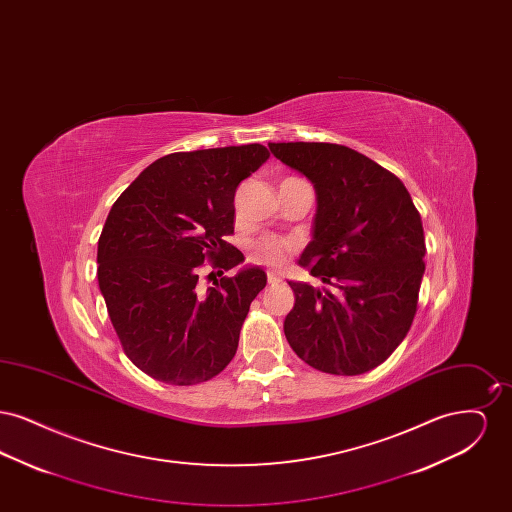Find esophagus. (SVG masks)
<instances>
[{"label":"esophagus","instance_id":"34e87169","mask_svg":"<svg viewBox=\"0 0 512 512\" xmlns=\"http://www.w3.org/2000/svg\"><path fill=\"white\" fill-rule=\"evenodd\" d=\"M267 280L270 286H274V284H280V282H282V276H280V274H276V272H272V270H268Z\"/></svg>","mask_w":512,"mask_h":512}]
</instances>
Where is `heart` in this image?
<instances>
[{"label":"heart","instance_id":"obj_1","mask_svg":"<svg viewBox=\"0 0 512 512\" xmlns=\"http://www.w3.org/2000/svg\"><path fill=\"white\" fill-rule=\"evenodd\" d=\"M297 251V245L288 238L263 236L249 245V259L268 268H282Z\"/></svg>","mask_w":512,"mask_h":512}]
</instances>
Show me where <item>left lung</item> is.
I'll return each mask as SVG.
<instances>
[{
  "label": "left lung",
  "mask_w": 512,
  "mask_h": 512,
  "mask_svg": "<svg viewBox=\"0 0 512 512\" xmlns=\"http://www.w3.org/2000/svg\"><path fill=\"white\" fill-rule=\"evenodd\" d=\"M268 147L315 184V234L299 267L332 288L288 282L295 303L284 322L286 340L320 372L365 374L411 330L426 253L420 213L393 172L351 147Z\"/></svg>",
  "instance_id": "8db88e82"
}]
</instances>
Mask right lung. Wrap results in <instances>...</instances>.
Instances as JSON below:
<instances>
[{
  "label": "right lung",
  "mask_w": 512,
  "mask_h": 512,
  "mask_svg": "<svg viewBox=\"0 0 512 512\" xmlns=\"http://www.w3.org/2000/svg\"><path fill=\"white\" fill-rule=\"evenodd\" d=\"M270 157L261 144L178 151L151 163L113 203L98 242V282L126 357L147 376L194 386L238 349L251 301L267 286L259 267L236 276L240 182ZM211 289L200 284L204 263Z\"/></svg>",
  "instance_id": "1"
}]
</instances>
